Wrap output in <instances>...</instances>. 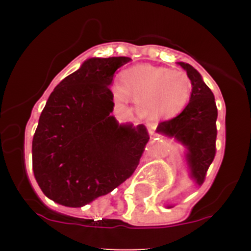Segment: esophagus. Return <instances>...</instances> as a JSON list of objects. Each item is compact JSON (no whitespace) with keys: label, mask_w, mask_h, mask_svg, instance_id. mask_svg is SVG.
Returning a JSON list of instances; mask_svg holds the SVG:
<instances>
[{"label":"esophagus","mask_w":251,"mask_h":251,"mask_svg":"<svg viewBox=\"0 0 251 251\" xmlns=\"http://www.w3.org/2000/svg\"><path fill=\"white\" fill-rule=\"evenodd\" d=\"M154 130H155V127L154 126H148V133L151 136H154L155 135V132H154Z\"/></svg>","instance_id":"obj_1"}]
</instances>
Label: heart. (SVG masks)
<instances>
[{
  "label": "heart",
  "mask_w": 251,
  "mask_h": 251,
  "mask_svg": "<svg viewBox=\"0 0 251 251\" xmlns=\"http://www.w3.org/2000/svg\"><path fill=\"white\" fill-rule=\"evenodd\" d=\"M113 92L120 102L127 97L136 100L138 113L144 118L159 120L184 110L191 100L192 82L181 70L142 64L123 72L120 86H114Z\"/></svg>",
  "instance_id": "1"
}]
</instances>
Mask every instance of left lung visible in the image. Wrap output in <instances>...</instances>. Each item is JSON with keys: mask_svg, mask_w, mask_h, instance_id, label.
<instances>
[{"mask_svg": "<svg viewBox=\"0 0 251 251\" xmlns=\"http://www.w3.org/2000/svg\"><path fill=\"white\" fill-rule=\"evenodd\" d=\"M192 82V95L184 110L171 120L159 123L156 132L176 140L184 147L189 178L201 186L216 153L217 108L214 93L201 75L187 63L178 62ZM173 207V205H168Z\"/></svg>", "mask_w": 251, "mask_h": 251, "instance_id": "left-lung-1", "label": "left lung"}]
</instances>
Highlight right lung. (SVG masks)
<instances>
[{"instance_id":"right-lung-1","label":"right lung","mask_w":251,"mask_h":251,"mask_svg":"<svg viewBox=\"0 0 251 251\" xmlns=\"http://www.w3.org/2000/svg\"><path fill=\"white\" fill-rule=\"evenodd\" d=\"M128 57L88 58L53 90L32 138V169L45 196L81 207L110 193L137 168L144 125L119 124L110 85Z\"/></svg>"}]
</instances>
